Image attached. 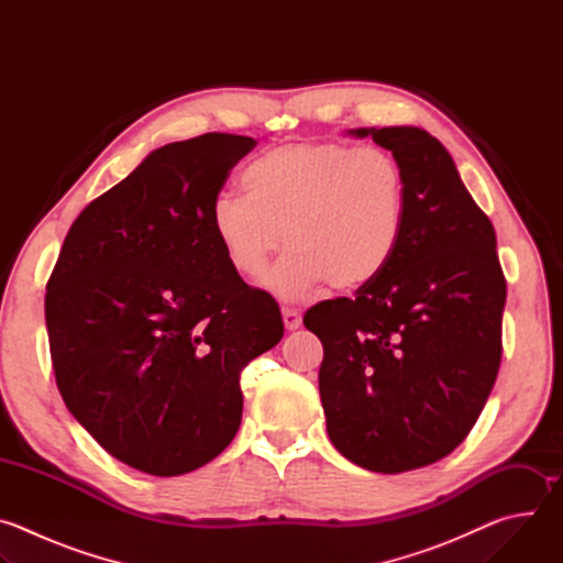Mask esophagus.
I'll return each instance as SVG.
<instances>
[{
    "label": "esophagus",
    "instance_id": "esophagus-1",
    "mask_svg": "<svg viewBox=\"0 0 563 563\" xmlns=\"http://www.w3.org/2000/svg\"><path fill=\"white\" fill-rule=\"evenodd\" d=\"M283 323H285V328L291 332V330H298V328H300L302 318H300V313H298L296 309L283 307Z\"/></svg>",
    "mask_w": 563,
    "mask_h": 563
}]
</instances>
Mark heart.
I'll return each mask as SVG.
<instances>
[{"mask_svg":"<svg viewBox=\"0 0 563 563\" xmlns=\"http://www.w3.org/2000/svg\"><path fill=\"white\" fill-rule=\"evenodd\" d=\"M247 196L222 191L211 227L229 265L265 278L283 300L318 287L356 291L391 263L406 224V176L398 159L374 146L300 142L276 146L245 169Z\"/></svg>","mask_w":563,"mask_h":563,"instance_id":"b5f03b06","label":"heart"}]
</instances>
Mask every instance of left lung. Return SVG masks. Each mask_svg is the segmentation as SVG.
<instances>
[{"mask_svg": "<svg viewBox=\"0 0 563 563\" xmlns=\"http://www.w3.org/2000/svg\"><path fill=\"white\" fill-rule=\"evenodd\" d=\"M406 176V224L387 269L354 298L316 302L318 389L334 448L383 474L448 456L474 428L501 363L506 276L490 218L445 146L417 126L356 129Z\"/></svg>", "mask_w": 563, "mask_h": 563, "instance_id": "left-lung-1", "label": "left lung"}]
</instances>
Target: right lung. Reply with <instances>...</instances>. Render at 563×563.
I'll return each mask as SVG.
<instances>
[{
    "label": "right lung",
    "mask_w": 563,
    "mask_h": 563,
    "mask_svg": "<svg viewBox=\"0 0 563 563\" xmlns=\"http://www.w3.org/2000/svg\"><path fill=\"white\" fill-rule=\"evenodd\" d=\"M254 137L155 148L70 224L46 283L68 412L118 461L155 476L216 459L243 419L240 372L283 339L276 300L224 258L211 202Z\"/></svg>",
    "instance_id": "right-lung-1"
}]
</instances>
